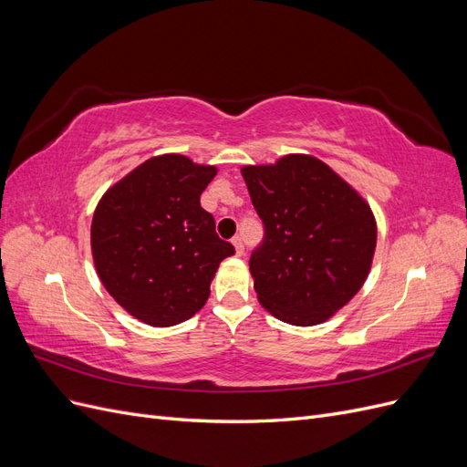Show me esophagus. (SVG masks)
Segmentation results:
<instances>
[{
  "label": "esophagus",
  "mask_w": 467,
  "mask_h": 467,
  "mask_svg": "<svg viewBox=\"0 0 467 467\" xmlns=\"http://www.w3.org/2000/svg\"><path fill=\"white\" fill-rule=\"evenodd\" d=\"M232 244H234V247H235V253H237V255H244V253H245L244 237H242V235H235V237L232 239Z\"/></svg>",
  "instance_id": "34e87169"
}]
</instances>
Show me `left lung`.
<instances>
[{"label": "left lung", "mask_w": 467, "mask_h": 467, "mask_svg": "<svg viewBox=\"0 0 467 467\" xmlns=\"http://www.w3.org/2000/svg\"><path fill=\"white\" fill-rule=\"evenodd\" d=\"M263 222L249 271L259 302L280 321L331 317L368 276L376 249L372 210L331 167L312 155L244 167Z\"/></svg>", "instance_id": "left-lung-1"}]
</instances>
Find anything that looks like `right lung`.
<instances>
[{
	"mask_svg": "<svg viewBox=\"0 0 467 467\" xmlns=\"http://www.w3.org/2000/svg\"><path fill=\"white\" fill-rule=\"evenodd\" d=\"M216 167L158 155L110 187L97 204L91 249L107 292L140 321L169 327L206 304L222 259L235 253L216 234L201 194Z\"/></svg>",
	"mask_w": 467,
	"mask_h": 467,
	"instance_id": "1",
	"label": "right lung"
}]
</instances>
